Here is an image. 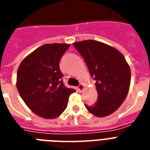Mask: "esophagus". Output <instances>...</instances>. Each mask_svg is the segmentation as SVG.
I'll use <instances>...</instances> for the list:
<instances>
[{"label":"esophagus","mask_w":150,"mask_h":150,"mask_svg":"<svg viewBox=\"0 0 150 150\" xmlns=\"http://www.w3.org/2000/svg\"><path fill=\"white\" fill-rule=\"evenodd\" d=\"M77 89H78V91H81H81H83V89H84V85H83V83H80L78 87H77Z\"/></svg>","instance_id":"34e87169"}]
</instances>
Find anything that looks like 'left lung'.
Returning a JSON list of instances; mask_svg holds the SVG:
<instances>
[{"instance_id": "left-lung-1", "label": "left lung", "mask_w": 150, "mask_h": 150, "mask_svg": "<svg viewBox=\"0 0 150 150\" xmlns=\"http://www.w3.org/2000/svg\"><path fill=\"white\" fill-rule=\"evenodd\" d=\"M96 81L98 100L87 110L98 117H107L121 105L131 83V69L125 56L115 47L94 40L74 42Z\"/></svg>"}]
</instances>
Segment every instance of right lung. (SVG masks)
I'll return each mask as SVG.
<instances>
[{
	"label": "right lung",
	"instance_id": "right-lung-1",
	"mask_svg": "<svg viewBox=\"0 0 150 150\" xmlns=\"http://www.w3.org/2000/svg\"><path fill=\"white\" fill-rule=\"evenodd\" d=\"M69 44H46L24 58L16 87L25 105L38 116L54 119L64 112L75 90L63 84L59 61Z\"/></svg>",
	"mask_w": 150,
	"mask_h": 150
}]
</instances>
